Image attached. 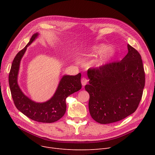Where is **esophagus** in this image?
I'll return each instance as SVG.
<instances>
[{
    "mask_svg": "<svg viewBox=\"0 0 155 155\" xmlns=\"http://www.w3.org/2000/svg\"><path fill=\"white\" fill-rule=\"evenodd\" d=\"M81 82H82V85H85L87 84V83L88 82V80L87 78L85 77H83L82 78V79H81Z\"/></svg>",
    "mask_w": 155,
    "mask_h": 155,
    "instance_id": "obj_1",
    "label": "esophagus"
}]
</instances>
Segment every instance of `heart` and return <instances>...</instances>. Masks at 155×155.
Returning a JSON list of instances; mask_svg holds the SVG:
<instances>
[{"label":"heart","mask_w":155,"mask_h":155,"mask_svg":"<svg viewBox=\"0 0 155 155\" xmlns=\"http://www.w3.org/2000/svg\"><path fill=\"white\" fill-rule=\"evenodd\" d=\"M94 52L97 53H104V51H105L107 50V47L105 46V45H101L99 46H97L95 48V49H94ZM112 51L110 52L109 54H112Z\"/></svg>","instance_id":"1"}]
</instances>
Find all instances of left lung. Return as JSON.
I'll use <instances>...</instances> for the list:
<instances>
[{
	"instance_id": "obj_1",
	"label": "left lung",
	"mask_w": 155,
	"mask_h": 155,
	"mask_svg": "<svg viewBox=\"0 0 155 155\" xmlns=\"http://www.w3.org/2000/svg\"><path fill=\"white\" fill-rule=\"evenodd\" d=\"M128 53L119 61L88 70L90 95L88 109L94 120L100 124L119 121L134 113L142 98L145 73L141 56L127 45Z\"/></svg>"
}]
</instances>
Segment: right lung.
Wrapping results in <instances>:
<instances>
[{"mask_svg": "<svg viewBox=\"0 0 155 155\" xmlns=\"http://www.w3.org/2000/svg\"><path fill=\"white\" fill-rule=\"evenodd\" d=\"M38 35V33L32 35L28 45L15 56L9 72V84L16 108L32 120L40 123H51L64 116L67 109V97L82 88L81 73H79L75 76L64 75L53 97L46 102L36 103L27 97L22 92L18 84V75L22 56L27 47L32 43Z\"/></svg>", "mask_w": 155, "mask_h": 155, "instance_id": "obj_1", "label": "right lung"}]
</instances>
